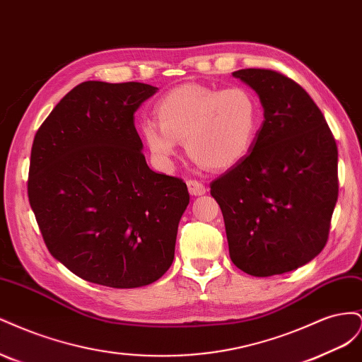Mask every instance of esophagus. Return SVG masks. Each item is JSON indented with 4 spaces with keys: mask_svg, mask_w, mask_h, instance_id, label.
Listing matches in <instances>:
<instances>
[{
    "mask_svg": "<svg viewBox=\"0 0 362 362\" xmlns=\"http://www.w3.org/2000/svg\"><path fill=\"white\" fill-rule=\"evenodd\" d=\"M187 189H189L190 194H193V196H202L206 192L205 185L201 181H196V180H189L187 181Z\"/></svg>",
    "mask_w": 362,
    "mask_h": 362,
    "instance_id": "34e87169",
    "label": "esophagus"
}]
</instances>
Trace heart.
Returning a JSON list of instances; mask_svg holds the SVG:
<instances>
[{"label":"heart","mask_w":362,"mask_h":362,"mask_svg":"<svg viewBox=\"0 0 362 362\" xmlns=\"http://www.w3.org/2000/svg\"><path fill=\"white\" fill-rule=\"evenodd\" d=\"M156 120H144L140 134L151 156L169 166L185 141L189 156L204 166L223 170L242 163L255 145L261 105L246 86L217 89L182 84L168 92L156 105Z\"/></svg>","instance_id":"heart-1"}]
</instances>
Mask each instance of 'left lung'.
<instances>
[{"label":"left lung","instance_id":"8db88e82","mask_svg":"<svg viewBox=\"0 0 362 362\" xmlns=\"http://www.w3.org/2000/svg\"><path fill=\"white\" fill-rule=\"evenodd\" d=\"M264 110L250 154L214 180L229 257L252 276H273L320 254L338 198V151L320 108L288 76L233 72Z\"/></svg>","mask_w":362,"mask_h":362}]
</instances>
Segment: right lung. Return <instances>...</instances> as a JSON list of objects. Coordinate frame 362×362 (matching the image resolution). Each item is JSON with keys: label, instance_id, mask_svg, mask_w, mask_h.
<instances>
[{"label": "right lung", "instance_id": "obj_1", "mask_svg": "<svg viewBox=\"0 0 362 362\" xmlns=\"http://www.w3.org/2000/svg\"><path fill=\"white\" fill-rule=\"evenodd\" d=\"M158 89L84 81L40 125L28 199L49 254L76 276L137 288L172 266L190 194L146 164L134 113Z\"/></svg>", "mask_w": 362, "mask_h": 362}]
</instances>
